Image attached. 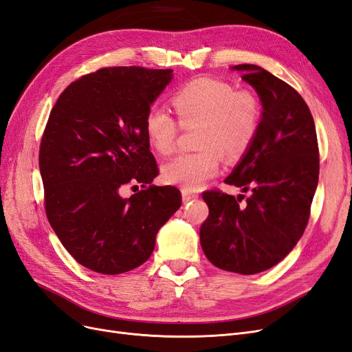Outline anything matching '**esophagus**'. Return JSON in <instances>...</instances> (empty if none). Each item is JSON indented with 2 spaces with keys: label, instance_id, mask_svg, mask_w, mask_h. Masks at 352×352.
I'll return each instance as SVG.
<instances>
[{
  "label": "esophagus",
  "instance_id": "1",
  "mask_svg": "<svg viewBox=\"0 0 352 352\" xmlns=\"http://www.w3.org/2000/svg\"><path fill=\"white\" fill-rule=\"evenodd\" d=\"M181 195H183V201H184V203H187V201H190V200H192V199H197V197H199L197 192H191V191H187V190L181 191Z\"/></svg>",
  "mask_w": 352,
  "mask_h": 352
}]
</instances>
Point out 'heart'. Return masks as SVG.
Masks as SVG:
<instances>
[{"instance_id":"1","label":"heart","mask_w":352,"mask_h":352,"mask_svg":"<svg viewBox=\"0 0 352 352\" xmlns=\"http://www.w3.org/2000/svg\"><path fill=\"white\" fill-rule=\"evenodd\" d=\"M178 122L166 111L152 107L144 117L149 144L161 155L174 151L181 127H195L197 152L183 153L166 162L162 177L169 184L195 191L217 177L222 157L238 161L250 149L262 121V104L250 89H234L228 82L199 77L171 98Z\"/></svg>"}]
</instances>
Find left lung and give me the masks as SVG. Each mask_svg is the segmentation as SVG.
<instances>
[{
	"instance_id": "obj_1",
	"label": "left lung",
	"mask_w": 352,
	"mask_h": 352,
	"mask_svg": "<svg viewBox=\"0 0 352 352\" xmlns=\"http://www.w3.org/2000/svg\"><path fill=\"white\" fill-rule=\"evenodd\" d=\"M263 105L257 138L225 183L250 191L234 197L208 190L209 217L200 244L219 269L254 275L285 257L309 223L319 181V144L311 112L296 89L254 64H238Z\"/></svg>"
}]
</instances>
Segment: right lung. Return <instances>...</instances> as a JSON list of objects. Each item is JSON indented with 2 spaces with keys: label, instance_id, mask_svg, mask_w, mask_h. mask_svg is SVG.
Returning a JSON list of instances; mask_svg holds the SVG:
<instances>
[{
  "label": "right lung",
  "instance_id": "1",
  "mask_svg": "<svg viewBox=\"0 0 352 352\" xmlns=\"http://www.w3.org/2000/svg\"><path fill=\"white\" fill-rule=\"evenodd\" d=\"M171 72L131 65L85 74L64 89L45 126L39 169L47 218L76 262L98 274L143 265L181 206L177 187L151 186L160 169L144 133ZM138 182L143 190L119 196Z\"/></svg>",
  "mask_w": 352,
  "mask_h": 352
}]
</instances>
